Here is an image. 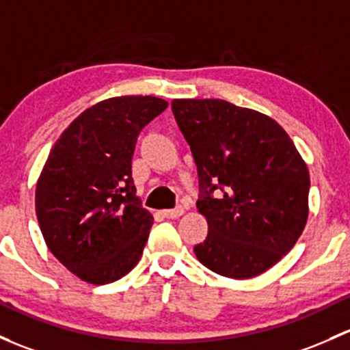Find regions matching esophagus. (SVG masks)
<instances>
[{"label": "esophagus", "mask_w": 350, "mask_h": 350, "mask_svg": "<svg viewBox=\"0 0 350 350\" xmlns=\"http://www.w3.org/2000/svg\"><path fill=\"white\" fill-rule=\"evenodd\" d=\"M183 213H185V209H183L181 206H178V208H174V209H164L161 215H163L164 218H167V219H174V218H179Z\"/></svg>", "instance_id": "obj_1"}]
</instances>
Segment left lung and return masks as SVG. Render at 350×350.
<instances>
[{"mask_svg":"<svg viewBox=\"0 0 350 350\" xmlns=\"http://www.w3.org/2000/svg\"><path fill=\"white\" fill-rule=\"evenodd\" d=\"M200 178L208 237L198 260L228 278L263 273L293 248L308 216L310 176L270 117L219 98L171 104Z\"/></svg>","mask_w":350,"mask_h":350,"instance_id":"left-lung-1","label":"left lung"}]
</instances>
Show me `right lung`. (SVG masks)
<instances>
[{"label":"right lung","instance_id":"1","mask_svg":"<svg viewBox=\"0 0 350 350\" xmlns=\"http://www.w3.org/2000/svg\"><path fill=\"white\" fill-rule=\"evenodd\" d=\"M167 102L127 95L80 113L55 142L35 193L50 252L94 285L116 282L141 260L152 215L135 196L137 135Z\"/></svg>","mask_w":350,"mask_h":350}]
</instances>
